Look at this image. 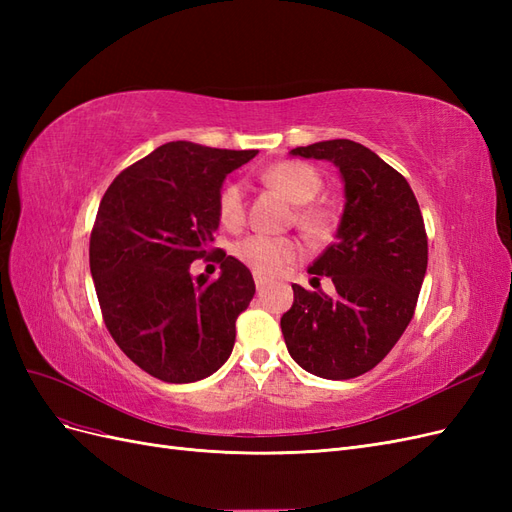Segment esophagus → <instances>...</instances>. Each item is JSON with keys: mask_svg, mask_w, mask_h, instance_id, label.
I'll list each match as a JSON object with an SVG mask.
<instances>
[{"mask_svg": "<svg viewBox=\"0 0 512 512\" xmlns=\"http://www.w3.org/2000/svg\"><path fill=\"white\" fill-rule=\"evenodd\" d=\"M254 282H256V288L262 290V288L267 286L269 280H267V275H262V273H256V271H254Z\"/></svg>", "mask_w": 512, "mask_h": 512, "instance_id": "obj_1", "label": "esophagus"}]
</instances>
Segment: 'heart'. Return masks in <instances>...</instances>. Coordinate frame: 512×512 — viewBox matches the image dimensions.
I'll return each instance as SVG.
<instances>
[{
    "mask_svg": "<svg viewBox=\"0 0 512 512\" xmlns=\"http://www.w3.org/2000/svg\"><path fill=\"white\" fill-rule=\"evenodd\" d=\"M265 181L290 198L297 209V224L309 235H322L331 226L327 207L312 200L322 190V177L314 166L303 162H280L265 173ZM218 215L226 228H239L245 222V190L237 181L226 183L218 198ZM303 247L290 237L250 235L235 245V256L256 273H277L288 262L297 260Z\"/></svg>",
    "mask_w": 512,
    "mask_h": 512,
    "instance_id": "1",
    "label": "heart"
}]
</instances>
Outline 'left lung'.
Returning <instances> with one entry per match:
<instances>
[{
  "instance_id": "8db88e82",
  "label": "left lung",
  "mask_w": 512,
  "mask_h": 512,
  "mask_svg": "<svg viewBox=\"0 0 512 512\" xmlns=\"http://www.w3.org/2000/svg\"><path fill=\"white\" fill-rule=\"evenodd\" d=\"M329 160L344 181L337 239L309 267L327 275L335 294L294 284L282 316L290 356L327 380H350L374 369L404 335L427 271V232L408 181L374 151L348 138L290 151Z\"/></svg>"
}]
</instances>
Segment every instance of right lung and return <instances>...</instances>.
<instances>
[{
  "label": "right lung",
  "mask_w": 512,
  "mask_h": 512,
  "mask_svg": "<svg viewBox=\"0 0 512 512\" xmlns=\"http://www.w3.org/2000/svg\"><path fill=\"white\" fill-rule=\"evenodd\" d=\"M256 153L166 143L121 170L100 200L89 267L102 318L153 378L203 380L235 346V322L256 292L250 269L218 252L222 273L211 282L190 265L209 254L226 175Z\"/></svg>",
  "instance_id": "right-lung-1"
}]
</instances>
